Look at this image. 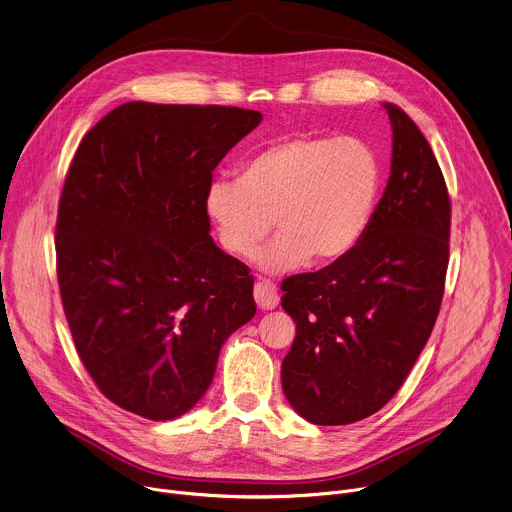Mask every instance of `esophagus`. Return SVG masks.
Listing matches in <instances>:
<instances>
[{
	"mask_svg": "<svg viewBox=\"0 0 512 512\" xmlns=\"http://www.w3.org/2000/svg\"><path fill=\"white\" fill-rule=\"evenodd\" d=\"M253 294H255V302H257V306H259L261 310H273V308L277 306V302H279L275 283H271V281H267V279H259V281L255 283Z\"/></svg>",
	"mask_w": 512,
	"mask_h": 512,
	"instance_id": "34e87169",
	"label": "esophagus"
}]
</instances>
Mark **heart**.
<instances>
[{"label": "heart", "instance_id": "heart-1", "mask_svg": "<svg viewBox=\"0 0 512 512\" xmlns=\"http://www.w3.org/2000/svg\"><path fill=\"white\" fill-rule=\"evenodd\" d=\"M383 188V166L367 141L356 137L296 135L251 156L239 180L206 186L204 210L221 247L253 259L271 231L277 237L259 255L277 273L332 263L367 233Z\"/></svg>", "mask_w": 512, "mask_h": 512}]
</instances>
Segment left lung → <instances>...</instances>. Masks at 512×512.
<instances>
[{
	"label": "left lung",
	"instance_id": "1",
	"mask_svg": "<svg viewBox=\"0 0 512 512\" xmlns=\"http://www.w3.org/2000/svg\"><path fill=\"white\" fill-rule=\"evenodd\" d=\"M391 176L367 233L328 267L283 279L296 338L281 362L287 401L316 425H346L385 407L440 314L452 204L419 127L385 105Z\"/></svg>",
	"mask_w": 512,
	"mask_h": 512
}]
</instances>
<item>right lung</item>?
Masks as SVG:
<instances>
[{"mask_svg": "<svg viewBox=\"0 0 512 512\" xmlns=\"http://www.w3.org/2000/svg\"><path fill=\"white\" fill-rule=\"evenodd\" d=\"M251 109L131 101L81 141L56 218V275L99 391L176 419L212 383L225 340L255 312L249 267L218 249L212 170L261 123Z\"/></svg>", "mask_w": 512, "mask_h": 512, "instance_id": "obj_1", "label": "right lung"}]
</instances>
